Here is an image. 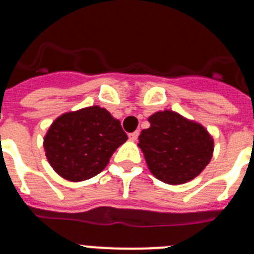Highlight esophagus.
Here are the masks:
<instances>
[{
	"mask_svg": "<svg viewBox=\"0 0 254 254\" xmlns=\"http://www.w3.org/2000/svg\"><path fill=\"white\" fill-rule=\"evenodd\" d=\"M137 137H138V131H134V132H132V133L128 134V138L131 141H136L137 140Z\"/></svg>",
	"mask_w": 254,
	"mask_h": 254,
	"instance_id": "esophagus-1",
	"label": "esophagus"
}]
</instances>
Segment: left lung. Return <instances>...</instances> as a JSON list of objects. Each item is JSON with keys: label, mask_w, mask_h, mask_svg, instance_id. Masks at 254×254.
I'll return each instance as SVG.
<instances>
[{"label": "left lung", "mask_w": 254, "mask_h": 254, "mask_svg": "<svg viewBox=\"0 0 254 254\" xmlns=\"http://www.w3.org/2000/svg\"><path fill=\"white\" fill-rule=\"evenodd\" d=\"M149 122V128L138 136V146L159 181L182 185L210 163L214 141L202 126L170 111L152 114Z\"/></svg>", "instance_id": "1"}]
</instances>
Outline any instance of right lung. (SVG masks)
I'll use <instances>...</instances> for the list:
<instances>
[{
    "mask_svg": "<svg viewBox=\"0 0 254 254\" xmlns=\"http://www.w3.org/2000/svg\"><path fill=\"white\" fill-rule=\"evenodd\" d=\"M126 140L120 121L95 105L58 117L44 137V150L61 177L80 182L99 174Z\"/></svg>",
    "mask_w": 254,
    "mask_h": 254,
    "instance_id": "obj_1",
    "label": "right lung"
}]
</instances>
